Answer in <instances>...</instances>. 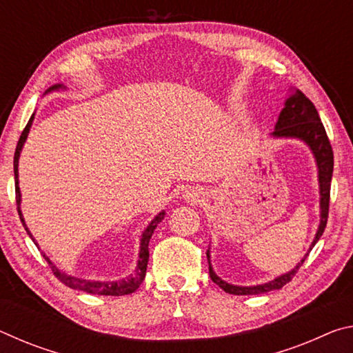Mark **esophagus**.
I'll list each match as a JSON object with an SVG mask.
<instances>
[{"instance_id": "esophagus-1", "label": "esophagus", "mask_w": 353, "mask_h": 353, "mask_svg": "<svg viewBox=\"0 0 353 353\" xmlns=\"http://www.w3.org/2000/svg\"><path fill=\"white\" fill-rule=\"evenodd\" d=\"M183 199L187 202H191V204H198V202L204 199V191H202L201 188L191 187L183 193Z\"/></svg>"}]
</instances>
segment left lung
<instances>
[{
  "instance_id": "obj_1",
  "label": "left lung",
  "mask_w": 353,
  "mask_h": 353,
  "mask_svg": "<svg viewBox=\"0 0 353 353\" xmlns=\"http://www.w3.org/2000/svg\"><path fill=\"white\" fill-rule=\"evenodd\" d=\"M272 139H294L305 143L312 151L316 166H318V182H319V208H321V219L318 225V232H316L313 243L310 244L307 254L303 259L292 268L291 271L282 274V276L276 277L270 282L261 285H252V286H240L227 283L225 280L216 276L213 271V266L210 263V249L207 250V260H208V271H210V277L219 288H223L229 294L235 296H250V294H263V292L280 290L283 285H286L290 280L294 277L299 268L303 265V261L312 252L314 244L319 241V238L324 234V229L327 225L328 218V202H330V182L333 174V151L328 141L327 132L324 129V124L321 123V118L318 115V110L313 105L305 94L299 90H291V94L285 99V107L280 112L279 119L274 128V132L271 134Z\"/></svg>"
}]
</instances>
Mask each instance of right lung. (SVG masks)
I'll list each match as a JSON object with an SVG mask.
<instances>
[{
  "instance_id": "right-lung-1",
  "label": "right lung",
  "mask_w": 353,
  "mask_h": 353,
  "mask_svg": "<svg viewBox=\"0 0 353 353\" xmlns=\"http://www.w3.org/2000/svg\"><path fill=\"white\" fill-rule=\"evenodd\" d=\"M59 90H67V87L63 85V83H56V85H52L48 88L45 92V94L51 93V92H59ZM32 121H34V113L31 119H29L25 130L21 132V137L19 143H17V149H15V155H14V174H15V193H17V208H19V214H20V219L23 223V227H25L26 234L31 236V240L35 243V246L39 248L37 241H35V238L32 236L31 230L28 229V225L25 223V218H23V213H21V191L19 187V160H20V154H21V149L25 146L26 139H28V134L29 130H31L32 126ZM165 218V210L160 212L157 216H155L151 223L148 224V227L145 229V232L141 234V240H140V250H139V261H137V268L135 271L130 274V276L124 277L121 280H115V282H101V280H85V279H77L73 276H68L67 272H63L59 270V268L54 265L50 260V256H46L43 252V259L48 261V265L54 272V276L61 280L62 283H65L70 288L73 290H79L83 292H88V294H98V296H124V294H130V292H134L139 286L141 285L143 279L146 276V268H148V260H149V240H151V236L154 234L155 227H157L159 223H162V219Z\"/></svg>"
}]
</instances>
